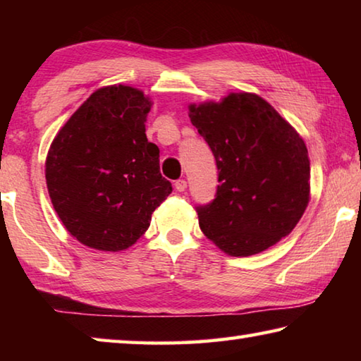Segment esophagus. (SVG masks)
I'll return each instance as SVG.
<instances>
[{
    "label": "esophagus",
    "instance_id": "34e87169",
    "mask_svg": "<svg viewBox=\"0 0 361 361\" xmlns=\"http://www.w3.org/2000/svg\"><path fill=\"white\" fill-rule=\"evenodd\" d=\"M175 189L178 192H185L186 189H188V183H186V180H176L175 181Z\"/></svg>",
    "mask_w": 361,
    "mask_h": 361
}]
</instances>
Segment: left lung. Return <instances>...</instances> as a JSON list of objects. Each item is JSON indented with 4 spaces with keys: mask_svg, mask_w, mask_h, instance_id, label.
<instances>
[{
    "mask_svg": "<svg viewBox=\"0 0 361 361\" xmlns=\"http://www.w3.org/2000/svg\"><path fill=\"white\" fill-rule=\"evenodd\" d=\"M215 156V199L195 207L204 234L232 256L264 252L295 229L309 202L310 162L298 132L266 100L231 94L191 106Z\"/></svg>",
    "mask_w": 361,
    "mask_h": 361,
    "instance_id": "1",
    "label": "left lung"
}]
</instances>
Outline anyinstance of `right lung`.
<instances>
[{
  "instance_id": "right-lung-1",
  "label": "right lung",
  "mask_w": 361,
  "mask_h": 361,
  "mask_svg": "<svg viewBox=\"0 0 361 361\" xmlns=\"http://www.w3.org/2000/svg\"><path fill=\"white\" fill-rule=\"evenodd\" d=\"M151 102L129 85L99 89L54 138L46 159L52 205L73 237L119 252L149 228L172 185L145 133Z\"/></svg>"
}]
</instances>
